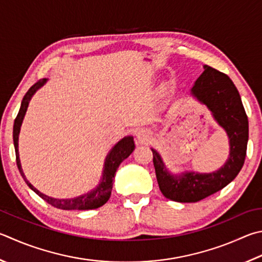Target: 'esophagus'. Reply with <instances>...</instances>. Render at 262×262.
Returning <instances> with one entry per match:
<instances>
[{
  "label": "esophagus",
  "mask_w": 262,
  "mask_h": 262,
  "mask_svg": "<svg viewBox=\"0 0 262 262\" xmlns=\"http://www.w3.org/2000/svg\"><path fill=\"white\" fill-rule=\"evenodd\" d=\"M137 139H139L140 142H145L149 140L150 137V132L149 129H146V128H144V129H141L139 133H137Z\"/></svg>",
  "instance_id": "1"
}]
</instances>
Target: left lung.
I'll return each instance as SVG.
<instances>
[{"mask_svg": "<svg viewBox=\"0 0 262 262\" xmlns=\"http://www.w3.org/2000/svg\"><path fill=\"white\" fill-rule=\"evenodd\" d=\"M204 69L191 93L210 108L219 125L225 128L230 140V156L225 166L216 172H192L174 177L167 172L160 156L152 149L160 191L174 202L196 203L215 193L237 177L245 161L249 121L238 90L227 74L211 66Z\"/></svg>", "mask_w": 262, "mask_h": 262, "instance_id": "obj_1", "label": "left lung"}]
</instances>
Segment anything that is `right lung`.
<instances>
[{
	"label": "right lung",
	"mask_w": 262,
	"mask_h": 262,
	"mask_svg": "<svg viewBox=\"0 0 262 262\" xmlns=\"http://www.w3.org/2000/svg\"><path fill=\"white\" fill-rule=\"evenodd\" d=\"M46 81H47L46 79H40L39 81H36L30 89L27 90V93L25 94V96H24L21 101V105H20V108H19L18 115L15 119V123H13V144H15L16 161H17L18 169L19 172H20L23 179L25 180V182L27 183L28 187H30L36 194H39L43 201L50 204L51 206L59 208V210H66V211L95 210V208L103 206L104 204L108 201V198H110L117 169L119 167V165H120L122 161L132 154L133 150H134L135 147L134 140H133L132 136H127L119 142L115 147H113L112 151L110 152V155H108L106 158L105 169H104L102 182L96 189H94L93 191L73 199H55V198L46 196L43 193H41L39 190H36L30 182H28L27 179L25 178V175L23 173L20 160H19V154H18V135H19V130H20L24 116H25L26 110H27L28 102H30L33 94H34L40 87H42V85L46 83Z\"/></svg>",
	"instance_id": "1"
}]
</instances>
